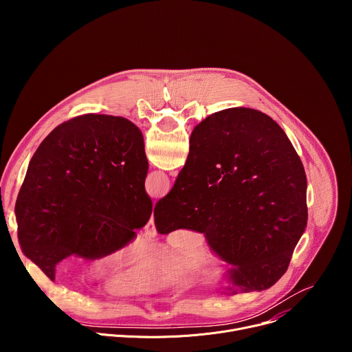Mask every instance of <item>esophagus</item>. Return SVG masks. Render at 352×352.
<instances>
[{
  "label": "esophagus",
  "instance_id": "34e87169",
  "mask_svg": "<svg viewBox=\"0 0 352 352\" xmlns=\"http://www.w3.org/2000/svg\"><path fill=\"white\" fill-rule=\"evenodd\" d=\"M144 231H146V235L148 236H155L156 235V227H155V216L152 213V216H150V220L147 221L146 227H144Z\"/></svg>",
  "mask_w": 352,
  "mask_h": 352
}]
</instances>
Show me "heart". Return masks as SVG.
I'll use <instances>...</instances> for the list:
<instances>
[{
  "mask_svg": "<svg viewBox=\"0 0 352 352\" xmlns=\"http://www.w3.org/2000/svg\"><path fill=\"white\" fill-rule=\"evenodd\" d=\"M155 280L148 273L143 270H125L113 276L106 287L111 294L116 295H132L148 289L153 285Z\"/></svg>",
  "mask_w": 352,
  "mask_h": 352,
  "instance_id": "heart-1",
  "label": "heart"
}]
</instances>
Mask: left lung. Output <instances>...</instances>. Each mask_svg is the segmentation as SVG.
Here are the masks:
<instances>
[{
    "label": "left lung",
    "instance_id": "obj_1",
    "mask_svg": "<svg viewBox=\"0 0 352 352\" xmlns=\"http://www.w3.org/2000/svg\"><path fill=\"white\" fill-rule=\"evenodd\" d=\"M148 163L140 129L124 117L85 114L40 143L18 193L23 254L54 281L71 255L107 256L152 216L144 190Z\"/></svg>",
    "mask_w": 352,
    "mask_h": 352
}]
</instances>
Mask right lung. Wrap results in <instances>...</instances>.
Wrapping results in <instances>:
<instances>
[{"mask_svg": "<svg viewBox=\"0 0 352 352\" xmlns=\"http://www.w3.org/2000/svg\"><path fill=\"white\" fill-rule=\"evenodd\" d=\"M189 155L155 208L160 234H204L230 265L223 294L262 291L288 269L308 221L307 175L281 126L262 111L235 107L195 126Z\"/></svg>", "mask_w": 352, "mask_h": 352, "instance_id": "right-lung-1", "label": "right lung"}]
</instances>
